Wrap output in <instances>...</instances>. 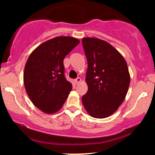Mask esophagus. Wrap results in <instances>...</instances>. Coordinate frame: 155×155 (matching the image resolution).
<instances>
[{"instance_id":"obj_1","label":"esophagus","mask_w":155,"mask_h":155,"mask_svg":"<svg viewBox=\"0 0 155 155\" xmlns=\"http://www.w3.org/2000/svg\"><path fill=\"white\" fill-rule=\"evenodd\" d=\"M74 82H75V83L76 84H78V83H79V82H81V78H76L75 80H74Z\"/></svg>"}]
</instances>
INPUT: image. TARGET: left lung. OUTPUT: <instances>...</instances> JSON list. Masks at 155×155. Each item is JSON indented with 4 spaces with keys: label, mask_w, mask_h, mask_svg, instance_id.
<instances>
[{
    "label": "left lung",
    "mask_w": 155,
    "mask_h": 155,
    "mask_svg": "<svg viewBox=\"0 0 155 155\" xmlns=\"http://www.w3.org/2000/svg\"><path fill=\"white\" fill-rule=\"evenodd\" d=\"M87 60L88 90L82 97L91 116L104 118L113 114L125 99L130 84L128 65L122 55L108 42L97 38L82 40Z\"/></svg>",
    "instance_id": "obj_1"
}]
</instances>
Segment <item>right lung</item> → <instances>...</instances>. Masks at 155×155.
I'll return each mask as SVG.
<instances>
[{
    "mask_svg": "<svg viewBox=\"0 0 155 155\" xmlns=\"http://www.w3.org/2000/svg\"><path fill=\"white\" fill-rule=\"evenodd\" d=\"M80 43L71 37L48 40L32 51L25 67L24 84L34 105L46 114L59 111L72 84L64 75V58Z\"/></svg>",
    "mask_w": 155,
    "mask_h": 155,
    "instance_id": "1",
    "label": "right lung"
}]
</instances>
